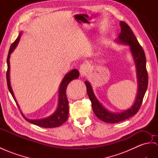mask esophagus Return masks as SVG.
I'll use <instances>...</instances> for the list:
<instances>
[{"label":"esophagus","mask_w":158,"mask_h":158,"mask_svg":"<svg viewBox=\"0 0 158 158\" xmlns=\"http://www.w3.org/2000/svg\"><path fill=\"white\" fill-rule=\"evenodd\" d=\"M88 71H89V69H88V68H87L86 64H82L80 66L79 72H80V74L81 76H83V77L87 76V75L88 73Z\"/></svg>","instance_id":"esophagus-1"}]
</instances>
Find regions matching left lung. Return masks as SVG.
Masks as SVG:
<instances>
[{"mask_svg": "<svg viewBox=\"0 0 158 158\" xmlns=\"http://www.w3.org/2000/svg\"><path fill=\"white\" fill-rule=\"evenodd\" d=\"M121 33L117 41L130 46V51L134 59L137 70V78L138 83V91L134 103L129 110L121 113H112L103 107L93 91L89 82L85 81L87 87V93L92 104L94 114L103 121L110 123H116L131 118L139 111L142 103L143 97L148 85V75L146 69V58L143 48L139 44L131 28L126 23L120 22Z\"/></svg>", "mask_w": 158, "mask_h": 158, "instance_id": "8db88e82", "label": "left lung"}]
</instances>
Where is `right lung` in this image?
Segmentation results:
<instances>
[{
	"instance_id": "1",
	"label": "right lung",
	"mask_w": 158,
	"mask_h": 158,
	"mask_svg": "<svg viewBox=\"0 0 158 158\" xmlns=\"http://www.w3.org/2000/svg\"><path fill=\"white\" fill-rule=\"evenodd\" d=\"M21 35L20 33L17 39L15 40V41L11 44L10 47V49L9 51V54H8L7 57V71H6V81H7V85L9 90L13 96V99H15L17 106L19 107V105L17 104V101L15 99L14 94L13 92V89L10 86V55L13 50L17 46V44L21 38ZM79 76V73L78 70L77 69H73L69 73H68L64 77L63 79L62 80L61 83L59 87V103L58 107L56 108V111L53 114H52L51 116L48 117L47 118L42 119H29L26 118L25 116L21 114L23 117L25 118L28 122L31 123H33L34 125H38V126L42 127H46V128H52V127H59L64 123L68 119V115H69V106L68 103L69 102L67 98L66 95V89L68 84L72 80L75 79H77Z\"/></svg>"
}]
</instances>
